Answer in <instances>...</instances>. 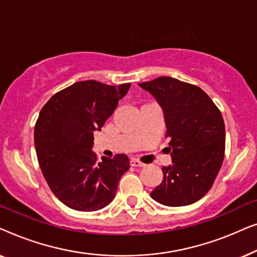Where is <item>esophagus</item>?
Returning <instances> with one entry per match:
<instances>
[{
	"label": "esophagus",
	"instance_id": "obj_1",
	"mask_svg": "<svg viewBox=\"0 0 257 257\" xmlns=\"http://www.w3.org/2000/svg\"><path fill=\"white\" fill-rule=\"evenodd\" d=\"M130 165H131L132 167H144V166H145V164L140 163L138 159H135V158L130 160Z\"/></svg>",
	"mask_w": 257,
	"mask_h": 257
}]
</instances>
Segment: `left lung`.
<instances>
[{
    "mask_svg": "<svg viewBox=\"0 0 257 257\" xmlns=\"http://www.w3.org/2000/svg\"><path fill=\"white\" fill-rule=\"evenodd\" d=\"M138 85L156 98L164 112L172 164L151 196L161 205L187 206L212 188L224 156L223 118L208 94L192 84L159 77Z\"/></svg>",
    "mask_w": 257,
    "mask_h": 257,
    "instance_id": "left-lung-1",
    "label": "left lung"
}]
</instances>
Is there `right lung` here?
<instances>
[{"label": "right lung", "mask_w": 257, "mask_h": 257, "mask_svg": "<svg viewBox=\"0 0 257 257\" xmlns=\"http://www.w3.org/2000/svg\"><path fill=\"white\" fill-rule=\"evenodd\" d=\"M130 86L84 80L54 94L41 110L34 136L38 164L52 193L70 208H104L130 168L125 154L97 161L92 151L93 132L100 131Z\"/></svg>", "instance_id": "obj_1"}]
</instances>
